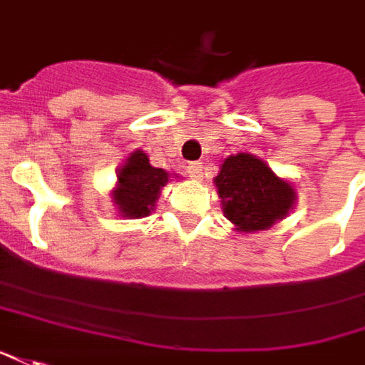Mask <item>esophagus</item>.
Masks as SVG:
<instances>
[{"instance_id": "1", "label": "esophagus", "mask_w": 365, "mask_h": 365, "mask_svg": "<svg viewBox=\"0 0 365 365\" xmlns=\"http://www.w3.org/2000/svg\"><path fill=\"white\" fill-rule=\"evenodd\" d=\"M202 163H190L187 167V173H188V177L190 178H202Z\"/></svg>"}]
</instances>
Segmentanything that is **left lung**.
I'll return each mask as SVG.
<instances>
[{"label": "left lung", "instance_id": "8db88e82", "mask_svg": "<svg viewBox=\"0 0 365 365\" xmlns=\"http://www.w3.org/2000/svg\"><path fill=\"white\" fill-rule=\"evenodd\" d=\"M225 216L242 232L264 230L288 215L296 200L292 185L278 178L260 158L228 157L215 178Z\"/></svg>", "mask_w": 365, "mask_h": 365}]
</instances>
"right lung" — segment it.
I'll return each mask as SVG.
<instances>
[{
  "mask_svg": "<svg viewBox=\"0 0 365 365\" xmlns=\"http://www.w3.org/2000/svg\"><path fill=\"white\" fill-rule=\"evenodd\" d=\"M167 182L168 173L150 167L149 157L143 150H135L119 170V187L113 192L115 205L123 216H147L157 202L160 188Z\"/></svg>",
  "mask_w": 365,
  "mask_h": 365,
  "instance_id": "1",
  "label": "right lung"
}]
</instances>
